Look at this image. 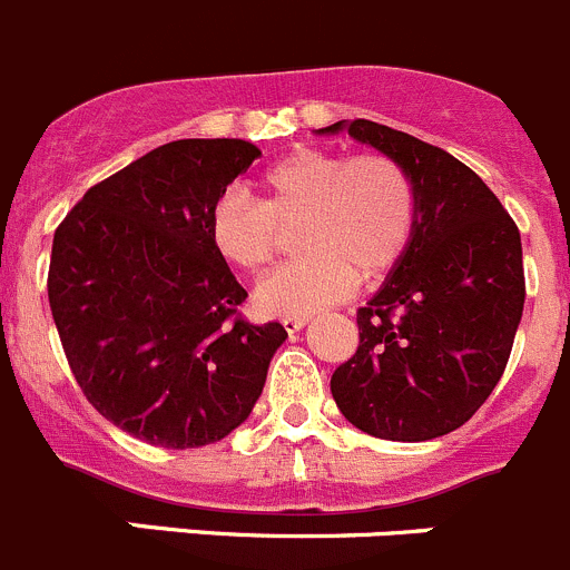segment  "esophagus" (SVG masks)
Wrapping results in <instances>:
<instances>
[{"mask_svg": "<svg viewBox=\"0 0 570 570\" xmlns=\"http://www.w3.org/2000/svg\"><path fill=\"white\" fill-rule=\"evenodd\" d=\"M307 324V318H282V327H285V333H299L302 327H305Z\"/></svg>", "mask_w": 570, "mask_h": 570, "instance_id": "34e87169", "label": "esophagus"}]
</instances>
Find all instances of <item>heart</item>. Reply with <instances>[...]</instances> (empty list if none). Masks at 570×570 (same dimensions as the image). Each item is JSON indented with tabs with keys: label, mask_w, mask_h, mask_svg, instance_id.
<instances>
[{
	"label": "heart",
	"mask_w": 570,
	"mask_h": 570,
	"mask_svg": "<svg viewBox=\"0 0 570 570\" xmlns=\"http://www.w3.org/2000/svg\"><path fill=\"white\" fill-rule=\"evenodd\" d=\"M263 204L226 193L209 213V237L226 263L263 274L299 229L307 252L259 282L265 316L307 318L375 282L409 252L416 229V187L386 154L296 148L259 176Z\"/></svg>",
	"instance_id": "heart-1"
}]
</instances>
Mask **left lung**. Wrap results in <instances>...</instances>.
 <instances>
[{
    "mask_svg": "<svg viewBox=\"0 0 570 570\" xmlns=\"http://www.w3.org/2000/svg\"><path fill=\"white\" fill-rule=\"evenodd\" d=\"M341 131L409 170L416 229L357 311L361 344L333 372L330 392L370 436H444L484 405L507 370L525 299L520 232L495 193L448 150L370 119L318 128Z\"/></svg>",
    "mask_w": 570,
    "mask_h": 570,
    "instance_id": "8db88e82",
    "label": "left lung"
}]
</instances>
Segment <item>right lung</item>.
Masks as SVG:
<instances>
[{"instance_id": "right-lung-1", "label": "right lung", "mask_w": 570, "mask_h": 570, "mask_svg": "<svg viewBox=\"0 0 570 570\" xmlns=\"http://www.w3.org/2000/svg\"><path fill=\"white\" fill-rule=\"evenodd\" d=\"M259 150L178 139L95 184L52 237V318L86 400L119 431L200 448L248 420L288 338L237 316L246 291L209 213Z\"/></svg>"}]
</instances>
